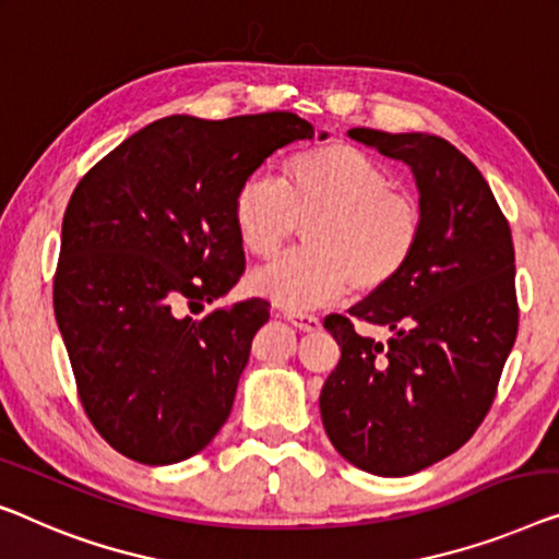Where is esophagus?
<instances>
[{
	"label": "esophagus",
	"mask_w": 559,
	"mask_h": 559,
	"mask_svg": "<svg viewBox=\"0 0 559 559\" xmlns=\"http://www.w3.org/2000/svg\"><path fill=\"white\" fill-rule=\"evenodd\" d=\"M286 319L294 323L298 331H319L321 329V319L313 313H296V311H286Z\"/></svg>",
	"instance_id": "34e87169"
}]
</instances>
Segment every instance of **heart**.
Masks as SVG:
<instances>
[{
  "label": "heart",
  "mask_w": 559,
  "mask_h": 559,
  "mask_svg": "<svg viewBox=\"0 0 559 559\" xmlns=\"http://www.w3.org/2000/svg\"><path fill=\"white\" fill-rule=\"evenodd\" d=\"M361 147L326 143L288 157L283 180L253 173L233 195L240 246L276 255L308 223L306 251L255 271L251 288L286 308L379 294L402 278L421 243V207Z\"/></svg>",
  "instance_id": "obj_1"
}]
</instances>
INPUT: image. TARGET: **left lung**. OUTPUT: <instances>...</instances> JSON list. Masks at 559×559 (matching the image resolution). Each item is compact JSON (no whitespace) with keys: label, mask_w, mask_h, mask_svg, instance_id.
Listing matches in <instances>:
<instances>
[{"label":"left lung","mask_w":559,"mask_h":559,"mask_svg":"<svg viewBox=\"0 0 559 559\" xmlns=\"http://www.w3.org/2000/svg\"><path fill=\"white\" fill-rule=\"evenodd\" d=\"M348 135L409 165L421 243L402 278L323 321L341 359L321 389V421L354 466L406 477L454 454L492 409L520 326L512 230L481 173L444 138ZM356 320L392 338L361 337Z\"/></svg>","instance_id":"8db88e82"}]
</instances>
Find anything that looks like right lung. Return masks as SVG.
I'll use <instances>...</instances> for the list:
<instances>
[{
  "label": "right lung",
  "mask_w": 559,
  "mask_h": 559,
  "mask_svg": "<svg viewBox=\"0 0 559 559\" xmlns=\"http://www.w3.org/2000/svg\"><path fill=\"white\" fill-rule=\"evenodd\" d=\"M313 128L296 112L147 124L93 165L62 221L52 301L82 409L115 452L175 464L218 435L263 298L203 311L246 271L233 195Z\"/></svg>",
  "instance_id": "right-lung-1"
}]
</instances>
